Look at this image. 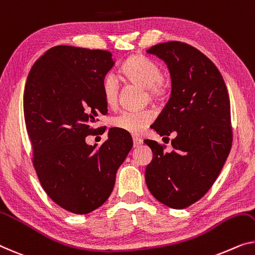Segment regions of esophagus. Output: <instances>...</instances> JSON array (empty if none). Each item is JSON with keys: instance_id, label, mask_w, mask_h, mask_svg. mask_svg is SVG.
I'll return each instance as SVG.
<instances>
[{"instance_id": "34e87169", "label": "esophagus", "mask_w": 255, "mask_h": 255, "mask_svg": "<svg viewBox=\"0 0 255 255\" xmlns=\"http://www.w3.org/2000/svg\"><path fill=\"white\" fill-rule=\"evenodd\" d=\"M132 142H134V147H138L142 144V139L138 137H132Z\"/></svg>"}]
</instances>
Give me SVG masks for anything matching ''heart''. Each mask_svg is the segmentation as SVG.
I'll use <instances>...</instances> for the list:
<instances>
[{
	"mask_svg": "<svg viewBox=\"0 0 255 255\" xmlns=\"http://www.w3.org/2000/svg\"><path fill=\"white\" fill-rule=\"evenodd\" d=\"M124 77L129 82L146 89L152 101H159L165 96L166 86L162 81L160 67L144 56H132L121 67ZM102 90L105 103L113 108L118 102L119 83L115 73H108L102 82ZM153 120V115L149 110L143 111L121 112L112 119V126L132 135H139L145 130Z\"/></svg>",
	"mask_w": 255,
	"mask_h": 255,
	"instance_id": "heart-1",
	"label": "heart"
}]
</instances>
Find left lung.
<instances>
[{"label":"left lung","mask_w":255,"mask_h":255,"mask_svg":"<svg viewBox=\"0 0 255 255\" xmlns=\"http://www.w3.org/2000/svg\"><path fill=\"white\" fill-rule=\"evenodd\" d=\"M146 52L164 60L172 81L170 97L153 129L160 136H176L172 152L154 140H144L153 154L145 182L155 199L182 210L205 196L229 155V95L218 67L192 45L170 41Z\"/></svg>","instance_id":"obj_1"}]
</instances>
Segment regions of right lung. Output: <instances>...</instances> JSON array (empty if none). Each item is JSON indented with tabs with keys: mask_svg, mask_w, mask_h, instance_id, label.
<instances>
[{
	"mask_svg": "<svg viewBox=\"0 0 255 255\" xmlns=\"http://www.w3.org/2000/svg\"><path fill=\"white\" fill-rule=\"evenodd\" d=\"M111 52L57 45L36 60L24 93L33 164L47 195L74 214H88L111 195L116 174L132 147L131 136L110 129L97 147V117L108 113L102 82L115 66Z\"/></svg>",
	"mask_w": 255,
	"mask_h": 255,
	"instance_id": "1",
	"label": "right lung"
}]
</instances>
